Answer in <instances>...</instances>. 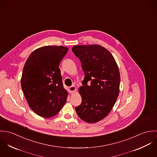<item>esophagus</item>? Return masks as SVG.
<instances>
[{
	"label": "esophagus",
	"mask_w": 157,
	"mask_h": 157,
	"mask_svg": "<svg viewBox=\"0 0 157 157\" xmlns=\"http://www.w3.org/2000/svg\"><path fill=\"white\" fill-rule=\"evenodd\" d=\"M75 90H76V88H75V87L74 86H70L69 88V92L71 93H73V92L75 91Z\"/></svg>",
	"instance_id": "1"
}]
</instances>
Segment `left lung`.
<instances>
[{"mask_svg":"<svg viewBox=\"0 0 157 157\" xmlns=\"http://www.w3.org/2000/svg\"><path fill=\"white\" fill-rule=\"evenodd\" d=\"M72 51L85 73L79 88L82 101L75 109L82 120L98 122L111 112L118 96V67L111 52L100 45H77Z\"/></svg>","mask_w":157,"mask_h":157,"instance_id":"1","label":"left lung"}]
</instances>
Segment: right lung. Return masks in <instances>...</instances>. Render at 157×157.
Wrapping results in <instances>:
<instances>
[{
	"label": "right lung",
	"instance_id": "obj_1",
	"mask_svg": "<svg viewBox=\"0 0 157 157\" xmlns=\"http://www.w3.org/2000/svg\"><path fill=\"white\" fill-rule=\"evenodd\" d=\"M68 48L45 46L34 51L23 69L21 86L31 109L38 115H56L67 101L59 65Z\"/></svg>",
	"mask_w": 157,
	"mask_h": 157
}]
</instances>
